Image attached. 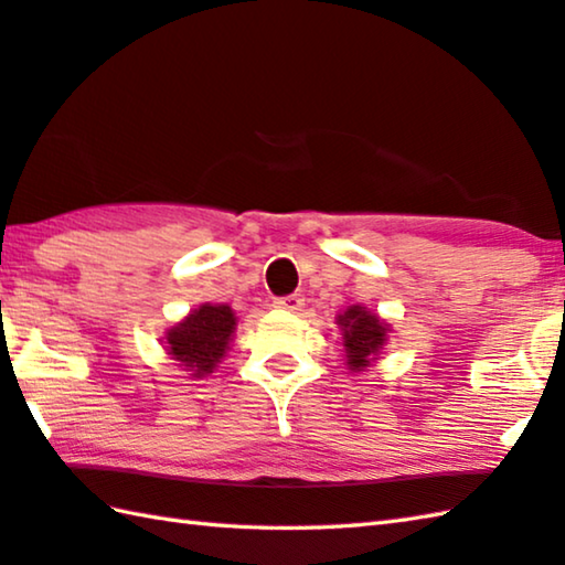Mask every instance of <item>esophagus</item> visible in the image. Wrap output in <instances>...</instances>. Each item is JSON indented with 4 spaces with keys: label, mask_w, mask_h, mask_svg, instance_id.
I'll use <instances>...</instances> for the list:
<instances>
[{
    "label": "esophagus",
    "mask_w": 565,
    "mask_h": 565,
    "mask_svg": "<svg viewBox=\"0 0 565 565\" xmlns=\"http://www.w3.org/2000/svg\"><path fill=\"white\" fill-rule=\"evenodd\" d=\"M303 296L301 294H291V296H284V299H276L274 306L281 311H291V313H299L303 309Z\"/></svg>",
    "instance_id": "obj_1"
}]
</instances>
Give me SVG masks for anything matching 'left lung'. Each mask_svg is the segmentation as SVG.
<instances>
[{
  "label": "left lung",
  "mask_w": 565,
  "mask_h": 565,
  "mask_svg": "<svg viewBox=\"0 0 565 565\" xmlns=\"http://www.w3.org/2000/svg\"><path fill=\"white\" fill-rule=\"evenodd\" d=\"M335 323L341 328L345 365L353 373L371 367V363L381 358L383 345L387 343L390 333H393L390 323L383 321L377 313L367 311L363 303L348 306L345 311L335 316Z\"/></svg>",
  "instance_id": "obj_1"
}]
</instances>
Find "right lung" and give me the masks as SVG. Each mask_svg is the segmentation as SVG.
Returning a JSON list of instances; mask_svg holds the SVG:
<instances>
[{
	"label": "right lung",
	"instance_id": "add662e5",
	"mask_svg": "<svg viewBox=\"0 0 565 565\" xmlns=\"http://www.w3.org/2000/svg\"><path fill=\"white\" fill-rule=\"evenodd\" d=\"M237 331V313L227 303H200L180 323L168 328L166 351L192 377L214 373L230 351Z\"/></svg>",
	"mask_w": 565,
	"mask_h": 565
}]
</instances>
